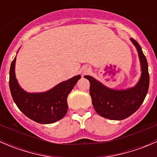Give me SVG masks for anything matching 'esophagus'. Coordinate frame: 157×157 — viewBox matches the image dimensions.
<instances>
[{
    "mask_svg": "<svg viewBox=\"0 0 157 157\" xmlns=\"http://www.w3.org/2000/svg\"><path fill=\"white\" fill-rule=\"evenodd\" d=\"M89 69H86V70H84V71H83V74H86V73L87 72H89Z\"/></svg>",
    "mask_w": 157,
    "mask_h": 157,
    "instance_id": "esophagus-1",
    "label": "esophagus"
}]
</instances>
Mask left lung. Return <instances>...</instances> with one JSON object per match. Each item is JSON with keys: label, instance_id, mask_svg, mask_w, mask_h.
Here are the masks:
<instances>
[{"label": "left lung", "instance_id": "left-lung-1", "mask_svg": "<svg viewBox=\"0 0 157 157\" xmlns=\"http://www.w3.org/2000/svg\"><path fill=\"white\" fill-rule=\"evenodd\" d=\"M131 40L137 49L142 70L140 80L134 88L126 90H111L93 77H84L90 83V94L95 110L99 115L108 119L122 120L134 114L143 103L148 92L150 76L147 58L138 42L132 38Z\"/></svg>", "mask_w": 157, "mask_h": 157}]
</instances>
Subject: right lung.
<instances>
[{
  "label": "right lung",
  "instance_id": "obj_1",
  "mask_svg": "<svg viewBox=\"0 0 157 157\" xmlns=\"http://www.w3.org/2000/svg\"><path fill=\"white\" fill-rule=\"evenodd\" d=\"M16 58L10 69V90L13 99L26 116L40 124H52L64 118L67 112V96L80 76L62 82L49 91L29 93L19 86L15 76Z\"/></svg>",
  "mask_w": 157,
  "mask_h": 157
}]
</instances>
